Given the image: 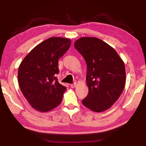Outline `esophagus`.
Listing matches in <instances>:
<instances>
[{
	"label": "esophagus",
	"instance_id": "esophagus-1",
	"mask_svg": "<svg viewBox=\"0 0 146 146\" xmlns=\"http://www.w3.org/2000/svg\"><path fill=\"white\" fill-rule=\"evenodd\" d=\"M76 85H77V84H76V82H75L74 84H71V87L72 88H75V87H76Z\"/></svg>",
	"mask_w": 146,
	"mask_h": 146
}]
</instances>
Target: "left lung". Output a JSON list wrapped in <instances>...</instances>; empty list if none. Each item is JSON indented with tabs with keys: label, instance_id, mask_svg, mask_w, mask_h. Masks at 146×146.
<instances>
[{
	"label": "left lung",
	"instance_id": "1",
	"mask_svg": "<svg viewBox=\"0 0 146 146\" xmlns=\"http://www.w3.org/2000/svg\"><path fill=\"white\" fill-rule=\"evenodd\" d=\"M74 46L87 64L89 93L83 105L93 111H104L114 104L125 87L124 62L114 48L97 37H81Z\"/></svg>",
	"mask_w": 146,
	"mask_h": 146
}]
</instances>
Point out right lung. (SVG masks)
I'll return each mask as SVG.
<instances>
[{"label": "right lung", "mask_w": 146, "mask_h": 146, "mask_svg": "<svg viewBox=\"0 0 146 146\" xmlns=\"http://www.w3.org/2000/svg\"><path fill=\"white\" fill-rule=\"evenodd\" d=\"M70 45V38L50 37L35 47L20 64L19 87L35 110L48 112L61 103L66 88L56 77L58 60Z\"/></svg>", "instance_id": "add662e5"}]
</instances>
